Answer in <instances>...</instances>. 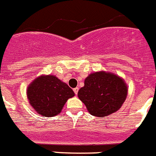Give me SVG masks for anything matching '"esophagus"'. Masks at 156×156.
Here are the masks:
<instances>
[{"mask_svg":"<svg viewBox=\"0 0 156 156\" xmlns=\"http://www.w3.org/2000/svg\"><path fill=\"white\" fill-rule=\"evenodd\" d=\"M78 91H79V88H78V87H75V88L73 89V91H74V93H75L76 94H77Z\"/></svg>","mask_w":156,"mask_h":156,"instance_id":"esophagus-1","label":"esophagus"}]
</instances>
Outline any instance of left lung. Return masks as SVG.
<instances>
[{
    "instance_id": "1",
    "label": "left lung",
    "mask_w": 156,
    "mask_h": 156,
    "mask_svg": "<svg viewBox=\"0 0 156 156\" xmlns=\"http://www.w3.org/2000/svg\"><path fill=\"white\" fill-rule=\"evenodd\" d=\"M128 88L123 79L112 73L96 72L85 79L78 97L93 116H108L121 108L127 96Z\"/></svg>"
}]
</instances>
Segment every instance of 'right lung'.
I'll list each match as a JSON object with an SVG mask.
<instances>
[{"instance_id": "add662e5", "label": "right lung", "mask_w": 156, "mask_h": 156, "mask_svg": "<svg viewBox=\"0 0 156 156\" xmlns=\"http://www.w3.org/2000/svg\"><path fill=\"white\" fill-rule=\"evenodd\" d=\"M27 94L33 109L48 118L60 114L68 99L75 95L66 83L53 75L41 76L33 80Z\"/></svg>"}]
</instances>
